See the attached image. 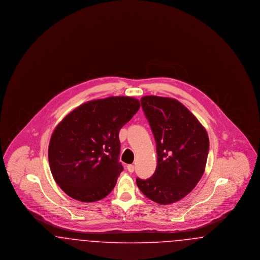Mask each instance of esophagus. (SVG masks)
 <instances>
[{
  "label": "esophagus",
  "instance_id": "esophagus-1",
  "mask_svg": "<svg viewBox=\"0 0 260 260\" xmlns=\"http://www.w3.org/2000/svg\"><path fill=\"white\" fill-rule=\"evenodd\" d=\"M126 169H127V171H128L129 173H134V172H135V166H134V165H127Z\"/></svg>",
  "mask_w": 260,
  "mask_h": 260
}]
</instances>
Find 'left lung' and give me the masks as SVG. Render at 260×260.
<instances>
[{"label":"left lung","instance_id":"8db88e82","mask_svg":"<svg viewBox=\"0 0 260 260\" xmlns=\"http://www.w3.org/2000/svg\"><path fill=\"white\" fill-rule=\"evenodd\" d=\"M140 101L155 137L158 164L150 178H136V184L150 200L160 205L173 204L188 195L203 176L209 136L178 100L146 95Z\"/></svg>","mask_w":260,"mask_h":260}]
</instances>
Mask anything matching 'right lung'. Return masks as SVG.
I'll return each mask as SVG.
<instances>
[{"instance_id": "right-lung-1", "label": "right lung", "mask_w": 260, "mask_h": 260, "mask_svg": "<svg viewBox=\"0 0 260 260\" xmlns=\"http://www.w3.org/2000/svg\"><path fill=\"white\" fill-rule=\"evenodd\" d=\"M140 108L139 100L111 96L87 101L54 128L49 145L50 172L71 198H105L123 172L119 133Z\"/></svg>"}]
</instances>
